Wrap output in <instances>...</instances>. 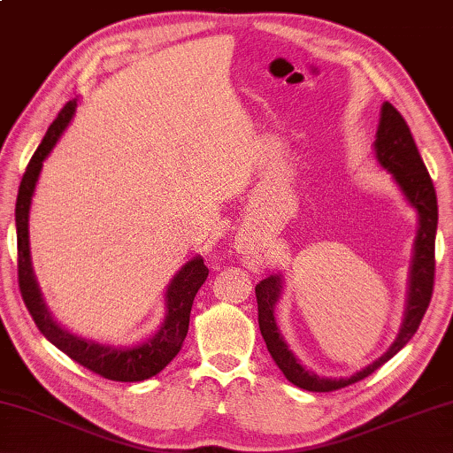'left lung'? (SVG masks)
<instances>
[{
	"mask_svg": "<svg viewBox=\"0 0 453 453\" xmlns=\"http://www.w3.org/2000/svg\"><path fill=\"white\" fill-rule=\"evenodd\" d=\"M374 151H377L379 164L388 169L395 175L396 183L406 199L411 201L412 207L418 211V236L414 244V258L411 270V289H408V307L403 327L395 343L390 345L388 351L374 361L372 365L365 366L363 371L355 372L349 379H319L318 374H311L296 361V357L289 351L288 345L281 339L274 319V305L278 302L281 281L280 276H270L262 280L256 286V302H258V326L266 347L276 361L284 377L294 382L296 387L311 390V392H331L345 388L353 382H359L369 377L380 365L392 359L408 341L412 339L416 329L420 327V321L428 310L432 292H434V276H436V228H438V201L436 189H434L432 177L426 169L420 157V151L416 148L411 127L398 110L385 102L382 104L380 124L377 132V142H374Z\"/></svg>",
	"mask_w": 453,
	"mask_h": 453,
	"instance_id": "1",
	"label": "left lung"
}]
</instances>
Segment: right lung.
<instances>
[{
  "label": "right lung",
  "instance_id": "add662e5",
  "mask_svg": "<svg viewBox=\"0 0 453 453\" xmlns=\"http://www.w3.org/2000/svg\"><path fill=\"white\" fill-rule=\"evenodd\" d=\"M76 100L66 102L61 112L55 118V122L49 126L45 138L39 143L37 151L33 153L27 169H25L19 193L15 203V226H17V280H19V292L23 303L31 313L33 321L39 331L45 335L57 349H61L65 355L73 361L82 365L84 369L100 374L102 379L118 380V382H138L146 380L173 361V357L181 349L187 329H189V315L193 300L197 296L203 281L209 276V268L204 266L201 256L187 262L179 270V274L172 280L167 288V315L164 326L148 339L146 343L132 349H116L102 347L92 341H84L63 331L57 323L50 319L45 303L39 292V286L33 276L31 258H29V207L31 197L35 191V183L41 173L42 159H45L55 143L61 138L65 127L71 122L74 114Z\"/></svg>",
  "mask_w": 453,
  "mask_h": 453
}]
</instances>
